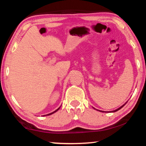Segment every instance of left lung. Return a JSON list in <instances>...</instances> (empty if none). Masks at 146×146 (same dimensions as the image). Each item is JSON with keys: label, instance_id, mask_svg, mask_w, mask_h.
<instances>
[{"label": "left lung", "instance_id": "obj_1", "mask_svg": "<svg viewBox=\"0 0 146 146\" xmlns=\"http://www.w3.org/2000/svg\"><path fill=\"white\" fill-rule=\"evenodd\" d=\"M125 104H126V102L125 103ZM125 104L122 105V106H120V107L119 108H118V109H117V110H114V111H100V110H97V111H100V112H106V113H107V112H108V113H109V112H110V113H113V112H116V111H118L119 110H120L121 108L123 107V106H124ZM94 109H95V110H96L95 108H94Z\"/></svg>", "mask_w": 146, "mask_h": 146}]
</instances>
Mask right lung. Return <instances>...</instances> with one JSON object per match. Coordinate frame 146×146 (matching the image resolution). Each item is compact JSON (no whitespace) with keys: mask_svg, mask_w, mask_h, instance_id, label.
I'll list each match as a JSON object with an SVG mask.
<instances>
[{"mask_svg":"<svg viewBox=\"0 0 146 146\" xmlns=\"http://www.w3.org/2000/svg\"><path fill=\"white\" fill-rule=\"evenodd\" d=\"M60 107H61V106H60V107H59L58 109H57V110H56L55 111H53V112H52V113H49V114H48V115H43V116H48V115H52V114H53V113H55V112H56V111H57L59 110V109H60Z\"/></svg>","mask_w":146,"mask_h":146,"instance_id":"1","label":"right lung"}]
</instances>
